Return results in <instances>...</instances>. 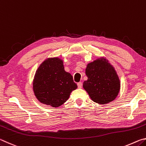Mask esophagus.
Wrapping results in <instances>:
<instances>
[{"instance_id": "1", "label": "esophagus", "mask_w": 146, "mask_h": 146, "mask_svg": "<svg viewBox=\"0 0 146 146\" xmlns=\"http://www.w3.org/2000/svg\"><path fill=\"white\" fill-rule=\"evenodd\" d=\"M77 86H78V88H82V82H78L77 83Z\"/></svg>"}]
</instances>
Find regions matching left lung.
Instances as JSON below:
<instances>
[{
    "instance_id": "obj_1",
    "label": "left lung",
    "mask_w": 146,
    "mask_h": 146,
    "mask_svg": "<svg viewBox=\"0 0 146 146\" xmlns=\"http://www.w3.org/2000/svg\"><path fill=\"white\" fill-rule=\"evenodd\" d=\"M88 80L83 83L93 102L106 104L114 100L120 91V82L114 68L106 58H101L88 64Z\"/></svg>"
}]
</instances>
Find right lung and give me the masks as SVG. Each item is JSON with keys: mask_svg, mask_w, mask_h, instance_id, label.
<instances>
[{"mask_svg": "<svg viewBox=\"0 0 146 146\" xmlns=\"http://www.w3.org/2000/svg\"><path fill=\"white\" fill-rule=\"evenodd\" d=\"M33 88L35 95L41 103L56 108L67 101L77 85L73 82L72 75L64 70L63 60L49 58L36 70Z\"/></svg>", "mask_w": 146, "mask_h": 146, "instance_id": "obj_1", "label": "right lung"}]
</instances>
